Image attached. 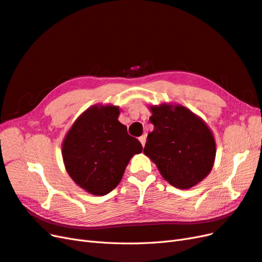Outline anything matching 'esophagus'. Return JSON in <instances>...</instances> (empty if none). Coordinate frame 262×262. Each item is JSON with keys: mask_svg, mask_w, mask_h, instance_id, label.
<instances>
[{"mask_svg": "<svg viewBox=\"0 0 262 262\" xmlns=\"http://www.w3.org/2000/svg\"><path fill=\"white\" fill-rule=\"evenodd\" d=\"M139 141H140L141 145H143V147H144V146H145V144H146V135L140 136V137H139Z\"/></svg>", "mask_w": 262, "mask_h": 262, "instance_id": "1", "label": "esophagus"}]
</instances>
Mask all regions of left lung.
I'll return each instance as SVG.
<instances>
[{"label": "left lung", "instance_id": "8db88e82", "mask_svg": "<svg viewBox=\"0 0 262 262\" xmlns=\"http://www.w3.org/2000/svg\"><path fill=\"white\" fill-rule=\"evenodd\" d=\"M144 154L161 176L178 189H190L211 172L216 155L211 130L201 118L181 105L151 106Z\"/></svg>", "mask_w": 262, "mask_h": 262}]
</instances>
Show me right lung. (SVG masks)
Instances as JSON below:
<instances>
[{"label":"right lung","mask_w":262,"mask_h":262,"mask_svg":"<svg viewBox=\"0 0 262 262\" xmlns=\"http://www.w3.org/2000/svg\"><path fill=\"white\" fill-rule=\"evenodd\" d=\"M117 106L84 112L62 144L64 166L72 180L94 195H105L121 182L132 157L143 151L140 141L118 122Z\"/></svg>","instance_id":"right-lung-1"}]
</instances>
